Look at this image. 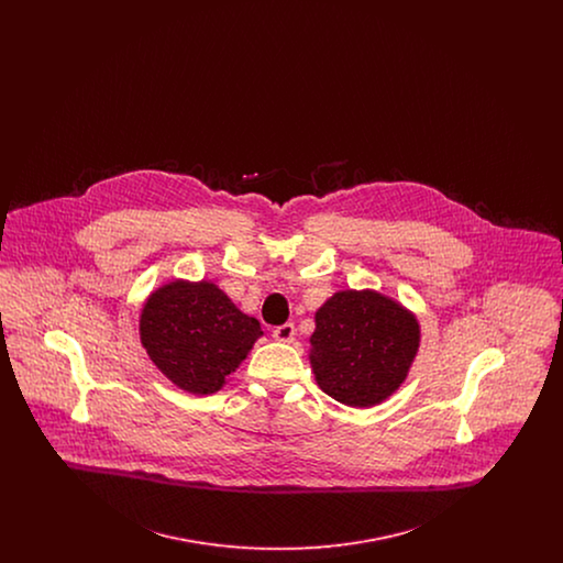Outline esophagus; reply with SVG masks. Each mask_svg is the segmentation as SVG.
Wrapping results in <instances>:
<instances>
[{
	"mask_svg": "<svg viewBox=\"0 0 563 563\" xmlns=\"http://www.w3.org/2000/svg\"><path fill=\"white\" fill-rule=\"evenodd\" d=\"M272 335H274V340H276V342H285V344H289V342H294V338H295L294 322H285V324H280V327H276V329H274V331H272Z\"/></svg>",
	"mask_w": 563,
	"mask_h": 563,
	"instance_id": "obj_1",
	"label": "esophagus"
}]
</instances>
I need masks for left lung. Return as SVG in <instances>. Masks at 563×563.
Instances as JSON below:
<instances>
[{
  "mask_svg": "<svg viewBox=\"0 0 563 563\" xmlns=\"http://www.w3.org/2000/svg\"><path fill=\"white\" fill-rule=\"evenodd\" d=\"M310 365L322 390L349 407H374L399 390L420 349V322L374 289L331 295L314 314Z\"/></svg>",
  "mask_w": 563,
  "mask_h": 563,
  "instance_id": "left-lung-1",
  "label": "left lung"
}]
</instances>
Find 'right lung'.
Masks as SVG:
<instances>
[{"mask_svg":"<svg viewBox=\"0 0 563 563\" xmlns=\"http://www.w3.org/2000/svg\"><path fill=\"white\" fill-rule=\"evenodd\" d=\"M139 335L152 363L177 388L213 395L264 331L211 280L175 278L145 299Z\"/></svg>","mask_w":563,"mask_h":563,"instance_id":"1","label":"right lung"}]
</instances>
